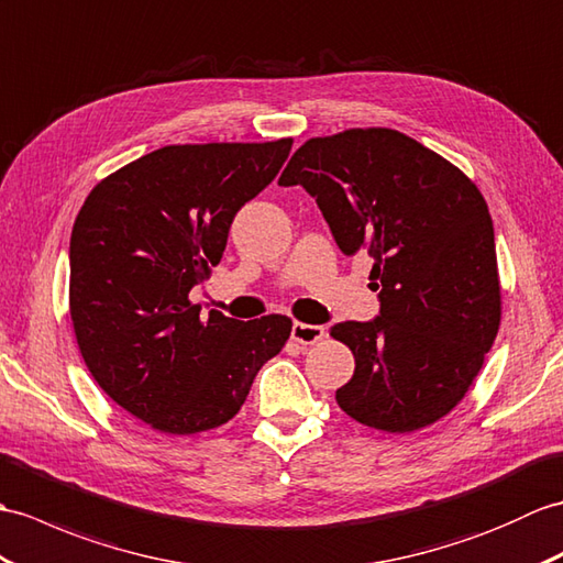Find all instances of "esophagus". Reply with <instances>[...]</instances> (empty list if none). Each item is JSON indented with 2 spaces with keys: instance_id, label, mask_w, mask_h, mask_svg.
Listing matches in <instances>:
<instances>
[{
  "instance_id": "esophagus-1",
  "label": "esophagus",
  "mask_w": 563,
  "mask_h": 563,
  "mask_svg": "<svg viewBox=\"0 0 563 563\" xmlns=\"http://www.w3.org/2000/svg\"><path fill=\"white\" fill-rule=\"evenodd\" d=\"M292 341L295 343H302V345H313L319 343L325 338V329L323 325H313V323H302V321H295L292 323Z\"/></svg>"
}]
</instances>
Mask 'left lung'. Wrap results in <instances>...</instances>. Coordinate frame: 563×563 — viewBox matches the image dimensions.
Returning a JSON list of instances; mask_svg holds the SVG:
<instances>
[{
	"label": "left lung",
	"mask_w": 563,
	"mask_h": 563,
	"mask_svg": "<svg viewBox=\"0 0 563 563\" xmlns=\"http://www.w3.org/2000/svg\"><path fill=\"white\" fill-rule=\"evenodd\" d=\"M278 185L317 199L345 256L374 258L378 317L331 329L355 355V374L335 390L341 410L390 434L449 415L501 321L485 196L439 153L382 126L309 139Z\"/></svg>",
	"instance_id": "obj_1"
}]
</instances>
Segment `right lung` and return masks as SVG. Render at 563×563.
<instances>
[{
	"label": "right lung",
	"mask_w": 563,
	"mask_h": 563,
	"mask_svg": "<svg viewBox=\"0 0 563 563\" xmlns=\"http://www.w3.org/2000/svg\"><path fill=\"white\" fill-rule=\"evenodd\" d=\"M292 148L268 143L165 146L93 187L69 244V311L88 372L163 434L216 429L240 412L254 376L292 331L280 313L238 321L191 305L240 208Z\"/></svg>",
	"instance_id": "right-lung-1"
}]
</instances>
